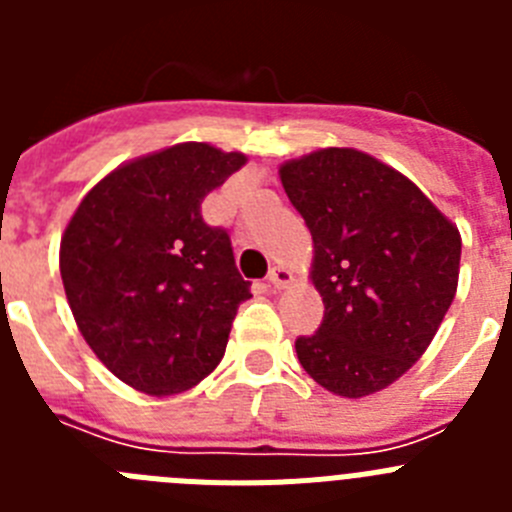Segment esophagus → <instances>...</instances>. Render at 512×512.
Instances as JSON below:
<instances>
[{"instance_id": "1", "label": "esophagus", "mask_w": 512, "mask_h": 512, "mask_svg": "<svg viewBox=\"0 0 512 512\" xmlns=\"http://www.w3.org/2000/svg\"><path fill=\"white\" fill-rule=\"evenodd\" d=\"M266 282H269L271 289L287 287V284L292 282V271H287V269H284V266H274V269L269 271V277H266Z\"/></svg>"}]
</instances>
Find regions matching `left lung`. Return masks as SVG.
I'll use <instances>...</instances> for the list:
<instances>
[{"label": "left lung", "mask_w": 512, "mask_h": 512, "mask_svg": "<svg viewBox=\"0 0 512 512\" xmlns=\"http://www.w3.org/2000/svg\"><path fill=\"white\" fill-rule=\"evenodd\" d=\"M312 235L323 323L295 341L302 369L341 397L390 387L423 356L459 284L461 235L408 176L354 148L279 169Z\"/></svg>", "instance_id": "1"}]
</instances>
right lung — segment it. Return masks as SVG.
<instances>
[{
  "label": "right lung",
  "mask_w": 512,
  "mask_h": 512,
  "mask_svg": "<svg viewBox=\"0 0 512 512\" xmlns=\"http://www.w3.org/2000/svg\"><path fill=\"white\" fill-rule=\"evenodd\" d=\"M246 164L243 153L179 143L107 174L61 238V279L84 341L117 379L176 395L228 346L251 282L202 200Z\"/></svg>",
  "instance_id": "obj_1"
}]
</instances>
